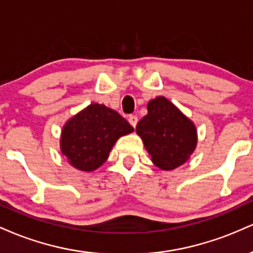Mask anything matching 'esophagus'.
I'll return each mask as SVG.
<instances>
[{"instance_id":"34e87169","label":"esophagus","mask_w":253,"mask_h":253,"mask_svg":"<svg viewBox=\"0 0 253 253\" xmlns=\"http://www.w3.org/2000/svg\"><path fill=\"white\" fill-rule=\"evenodd\" d=\"M128 121H129V124L132 125V126L134 127V128H135L136 123H138V118H136L135 115H130V117L128 118Z\"/></svg>"}]
</instances>
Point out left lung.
<instances>
[{
  "mask_svg": "<svg viewBox=\"0 0 253 253\" xmlns=\"http://www.w3.org/2000/svg\"><path fill=\"white\" fill-rule=\"evenodd\" d=\"M153 164L173 170L189 159L197 144L195 125L164 96L151 100L147 115L136 125Z\"/></svg>",
  "mask_w": 253,
  "mask_h": 253,
  "instance_id": "obj_1",
  "label": "left lung"
}]
</instances>
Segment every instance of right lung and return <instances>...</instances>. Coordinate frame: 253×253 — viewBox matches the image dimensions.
I'll return each mask as SVG.
<instances>
[{
  "mask_svg": "<svg viewBox=\"0 0 253 253\" xmlns=\"http://www.w3.org/2000/svg\"><path fill=\"white\" fill-rule=\"evenodd\" d=\"M133 130L115 110L92 103L64 125L60 150L74 168L94 171L107 161L118 139Z\"/></svg>",
  "mask_w": 253,
  "mask_h": 253,
  "instance_id": "obj_1",
  "label": "right lung"
}]
</instances>
